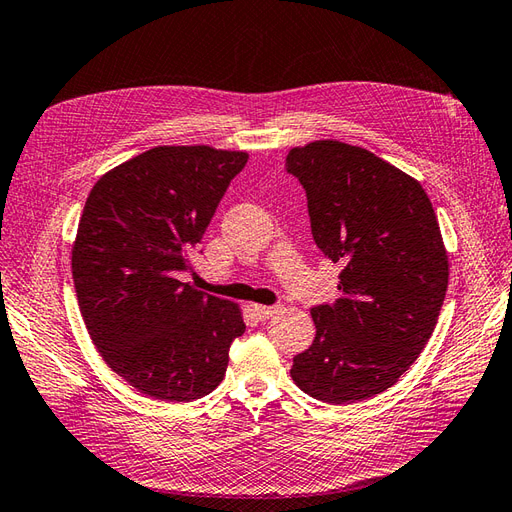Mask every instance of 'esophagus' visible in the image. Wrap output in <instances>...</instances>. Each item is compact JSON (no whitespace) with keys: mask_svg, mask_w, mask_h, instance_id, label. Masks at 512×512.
Segmentation results:
<instances>
[{"mask_svg":"<svg viewBox=\"0 0 512 512\" xmlns=\"http://www.w3.org/2000/svg\"><path fill=\"white\" fill-rule=\"evenodd\" d=\"M281 310V305H251V312L257 320H268Z\"/></svg>","mask_w":512,"mask_h":512,"instance_id":"1","label":"esophagus"}]
</instances>
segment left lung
I'll return each mask as SVG.
<instances>
[{"label":"left lung","mask_w":512,"mask_h":512,"mask_svg":"<svg viewBox=\"0 0 512 512\" xmlns=\"http://www.w3.org/2000/svg\"><path fill=\"white\" fill-rule=\"evenodd\" d=\"M285 170L305 189L316 246L342 264L340 296L312 307L316 338L290 375L325 403L375 397L419 358L445 301L432 202L412 176L342 141L292 148Z\"/></svg>","instance_id":"8db88e82"}]
</instances>
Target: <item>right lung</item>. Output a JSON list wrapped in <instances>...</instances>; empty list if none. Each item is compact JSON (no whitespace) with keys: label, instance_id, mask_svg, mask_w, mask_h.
<instances>
[{"label":"right lung","instance_id":"obj_1","mask_svg":"<svg viewBox=\"0 0 512 512\" xmlns=\"http://www.w3.org/2000/svg\"><path fill=\"white\" fill-rule=\"evenodd\" d=\"M246 161L159 146L106 172L85 202L71 251L80 314L104 362L148 397L209 395L244 334L237 305L178 277Z\"/></svg>","mask_w":512,"mask_h":512}]
</instances>
